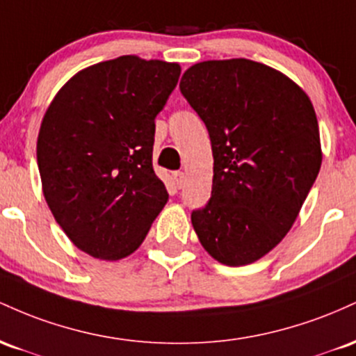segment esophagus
Masks as SVG:
<instances>
[{"mask_svg":"<svg viewBox=\"0 0 356 356\" xmlns=\"http://www.w3.org/2000/svg\"><path fill=\"white\" fill-rule=\"evenodd\" d=\"M173 181L177 183L178 188H181V186L185 185V173H183V171H175V173H173Z\"/></svg>","mask_w":356,"mask_h":356,"instance_id":"obj_1","label":"esophagus"}]
</instances>
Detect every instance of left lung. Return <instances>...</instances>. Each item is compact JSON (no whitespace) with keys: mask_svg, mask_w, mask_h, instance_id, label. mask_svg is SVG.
I'll return each mask as SVG.
<instances>
[{"mask_svg":"<svg viewBox=\"0 0 356 356\" xmlns=\"http://www.w3.org/2000/svg\"><path fill=\"white\" fill-rule=\"evenodd\" d=\"M179 90L213 153L211 197L191 211L193 229L218 262L252 264L291 230L319 173L313 104L284 74L247 58L195 63Z\"/></svg>","mask_w":356,"mask_h":356,"instance_id":"obj_1","label":"left lung"}]
</instances>
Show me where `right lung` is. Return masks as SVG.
Masks as SVG:
<instances>
[{
  "label": "right lung",
  "mask_w": 356,
  "mask_h": 356,
  "mask_svg": "<svg viewBox=\"0 0 356 356\" xmlns=\"http://www.w3.org/2000/svg\"><path fill=\"white\" fill-rule=\"evenodd\" d=\"M179 74L178 63L122 55L75 74L43 115V195L67 237L92 257L133 254L166 205L153 170L154 119Z\"/></svg>",
  "instance_id": "add662e5"
}]
</instances>
